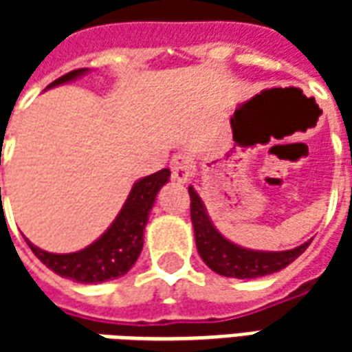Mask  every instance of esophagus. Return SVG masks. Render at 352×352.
<instances>
[{"label": "esophagus", "mask_w": 352, "mask_h": 352, "mask_svg": "<svg viewBox=\"0 0 352 352\" xmlns=\"http://www.w3.org/2000/svg\"><path fill=\"white\" fill-rule=\"evenodd\" d=\"M169 169H171V177L179 181V183H186L188 179L194 173V169H192V160L188 154L184 153H177L171 162H169Z\"/></svg>", "instance_id": "34e87169"}]
</instances>
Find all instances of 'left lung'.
I'll return each instance as SVG.
<instances>
[{
	"label": "left lung",
	"mask_w": 352,
	"mask_h": 352,
	"mask_svg": "<svg viewBox=\"0 0 352 352\" xmlns=\"http://www.w3.org/2000/svg\"><path fill=\"white\" fill-rule=\"evenodd\" d=\"M188 194H190V219L194 224V236H196L199 256L213 272L221 273L224 277L254 279V277L270 275L287 267L309 247L311 241L290 251L280 252L249 251L243 247H237L214 230L206 213V207L192 186L188 188Z\"/></svg>",
	"instance_id": "1"
}]
</instances>
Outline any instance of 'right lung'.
<instances>
[{
  "label": "right lung",
  "mask_w": 352,
  "mask_h": 352,
  "mask_svg": "<svg viewBox=\"0 0 352 352\" xmlns=\"http://www.w3.org/2000/svg\"><path fill=\"white\" fill-rule=\"evenodd\" d=\"M85 72L87 69L65 73L60 79L50 82V87L67 82ZM168 179L169 169H160L133 184L122 211L111 224V228L98 241L88 245L82 251L72 254H52L41 251L28 239L26 243L49 270L67 279L79 280V283H103V280L122 277L124 273L130 272V267L135 264L139 252L143 249V230L148 221V213L153 209L156 194L168 183Z\"/></svg>",
  "instance_id": "1"
}]
</instances>
